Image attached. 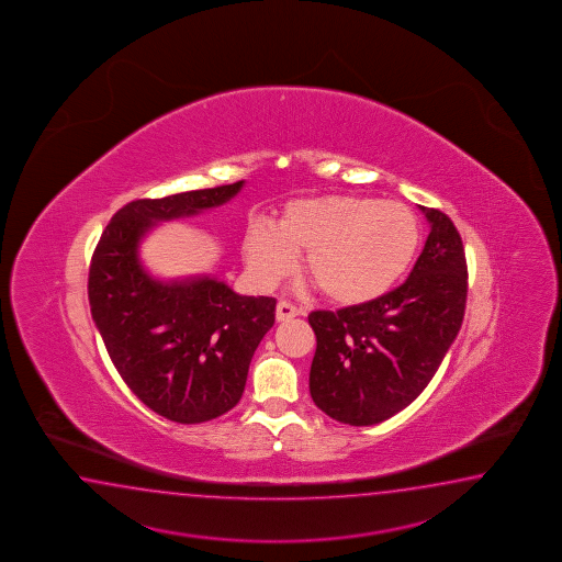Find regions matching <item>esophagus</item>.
Listing matches in <instances>:
<instances>
[{
    "instance_id": "1",
    "label": "esophagus",
    "mask_w": 562,
    "mask_h": 562,
    "mask_svg": "<svg viewBox=\"0 0 562 562\" xmlns=\"http://www.w3.org/2000/svg\"><path fill=\"white\" fill-rule=\"evenodd\" d=\"M299 313H301V311H299L293 303H289V301H279V303H277V321L293 319V317H297Z\"/></svg>"
}]
</instances>
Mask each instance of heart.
<instances>
[{
  "label": "heart",
  "instance_id": "heart-1",
  "mask_svg": "<svg viewBox=\"0 0 562 562\" xmlns=\"http://www.w3.org/2000/svg\"><path fill=\"white\" fill-rule=\"evenodd\" d=\"M420 227L403 203L319 195L286 205L276 227L251 223L243 257L255 283L273 286L305 254V273L330 303L357 307L383 297L417 257Z\"/></svg>",
  "mask_w": 562,
  "mask_h": 562
}]
</instances>
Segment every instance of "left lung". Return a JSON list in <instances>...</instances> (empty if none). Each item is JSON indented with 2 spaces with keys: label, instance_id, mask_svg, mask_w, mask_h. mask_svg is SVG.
<instances>
[{
  "label": "left lung",
  "instance_id": "8db88e82",
  "mask_svg": "<svg viewBox=\"0 0 562 562\" xmlns=\"http://www.w3.org/2000/svg\"><path fill=\"white\" fill-rule=\"evenodd\" d=\"M420 211L430 233L403 285L364 305L308 315L317 335L308 391L323 413L345 425L369 427L408 407L461 329L467 303L461 235L442 211Z\"/></svg>",
  "mask_w": 562,
  "mask_h": 562
}]
</instances>
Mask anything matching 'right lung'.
Here are the masks:
<instances>
[{"mask_svg":"<svg viewBox=\"0 0 562 562\" xmlns=\"http://www.w3.org/2000/svg\"><path fill=\"white\" fill-rule=\"evenodd\" d=\"M243 183L127 203L89 265L91 317L117 373L142 403L181 425L221 417L239 403L277 301L237 295L215 277L159 281L139 261V243L157 221L220 207Z\"/></svg>","mask_w":562,"mask_h":562,"instance_id":"right-lung-1","label":"right lung"}]
</instances>
